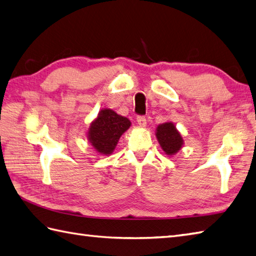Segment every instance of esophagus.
<instances>
[{"label": "esophagus", "instance_id": "obj_1", "mask_svg": "<svg viewBox=\"0 0 256 256\" xmlns=\"http://www.w3.org/2000/svg\"><path fill=\"white\" fill-rule=\"evenodd\" d=\"M136 121H138V124L140 125V126H142V128L146 126V118H145V116H138Z\"/></svg>", "mask_w": 256, "mask_h": 256}]
</instances>
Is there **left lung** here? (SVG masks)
<instances>
[{
  "mask_svg": "<svg viewBox=\"0 0 256 256\" xmlns=\"http://www.w3.org/2000/svg\"><path fill=\"white\" fill-rule=\"evenodd\" d=\"M156 138L162 150L168 156L176 155L182 150L184 140L172 122H165L156 128Z\"/></svg>",
  "mask_w": 256,
  "mask_h": 256,
  "instance_id": "8db88e82",
  "label": "left lung"
}]
</instances>
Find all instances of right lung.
<instances>
[{
	"instance_id": "add662e5",
	"label": "right lung",
	"mask_w": 256,
	"mask_h": 256,
	"mask_svg": "<svg viewBox=\"0 0 256 256\" xmlns=\"http://www.w3.org/2000/svg\"><path fill=\"white\" fill-rule=\"evenodd\" d=\"M131 126L128 118L120 116L111 108H102L90 123L86 138L99 154L110 155L116 150L120 138Z\"/></svg>"
}]
</instances>
